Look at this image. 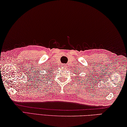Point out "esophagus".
I'll return each instance as SVG.
<instances>
[{
    "mask_svg": "<svg viewBox=\"0 0 127 127\" xmlns=\"http://www.w3.org/2000/svg\"><path fill=\"white\" fill-rule=\"evenodd\" d=\"M66 66H67V65H66V64H63L62 65V67L63 68H66Z\"/></svg>",
    "mask_w": 127,
    "mask_h": 127,
    "instance_id": "34e87169",
    "label": "esophagus"
}]
</instances>
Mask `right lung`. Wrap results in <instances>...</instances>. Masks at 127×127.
Returning a JSON list of instances; mask_svg holds the SVG:
<instances>
[{
	"label": "right lung",
	"mask_w": 127,
	"mask_h": 127,
	"mask_svg": "<svg viewBox=\"0 0 127 127\" xmlns=\"http://www.w3.org/2000/svg\"><path fill=\"white\" fill-rule=\"evenodd\" d=\"M50 72V71H48V73H49Z\"/></svg>",
	"instance_id": "add662e5"
}]
</instances>
